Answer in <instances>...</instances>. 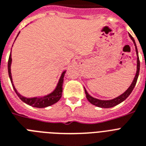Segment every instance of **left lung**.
Instances as JSON below:
<instances>
[{
  "label": "left lung",
  "instance_id": "left-lung-1",
  "mask_svg": "<svg viewBox=\"0 0 146 146\" xmlns=\"http://www.w3.org/2000/svg\"><path fill=\"white\" fill-rule=\"evenodd\" d=\"M130 37L132 39V41L134 43V45H135V48H136V52H137V73H136L135 78L133 79V82H132V84H131V86H129V88L127 89L123 94H121V96H118L117 98H113V99L112 100H107V101H104V100H99L97 99V98H95L92 97L91 96H90L88 92H86V89L84 88V90H85V93H86V97L87 98V100L90 103L93 104L95 106H97L98 108H113L114 106H116L119 104L121 103L122 102H124L126 98H127L128 96H130V94L131 93V92L133 91V88L135 86L136 84H137V79H138V76H139V66H140V62H139V56H138V50H137V45H136L135 41L133 39V38L132 37L131 34H129Z\"/></svg>",
  "mask_w": 146,
  "mask_h": 146
}]
</instances>
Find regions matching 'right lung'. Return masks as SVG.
Wrapping results in <instances>:
<instances>
[{
    "mask_svg": "<svg viewBox=\"0 0 146 146\" xmlns=\"http://www.w3.org/2000/svg\"><path fill=\"white\" fill-rule=\"evenodd\" d=\"M19 35V34H18ZM11 62H12V57H11V52L9 54V60H8V73H9V78H10L11 83L13 85V87L15 90V93L17 94V96H19V98L23 102H25L28 105H31L34 108H43L48 107V106L52 105L58 102L59 100L60 99V98L62 96V84H63V78L65 76V73L66 71L63 72L61 74L60 80H59L58 84L56 86V89L53 91L48 96H45L44 97H35V98H27L24 96H21L19 92H17L16 89L14 86V84H13V79H12V75H11V70H10V66H11Z\"/></svg>",
    "mask_w": 146,
    "mask_h": 146,
    "instance_id": "right-lung-1",
    "label": "right lung"
}]
</instances>
